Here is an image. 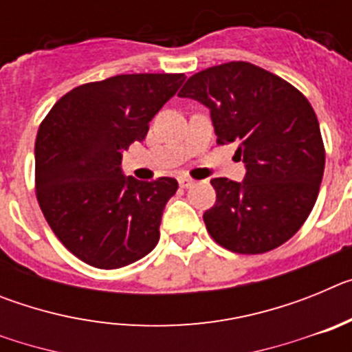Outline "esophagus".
<instances>
[{
    "mask_svg": "<svg viewBox=\"0 0 352 352\" xmlns=\"http://www.w3.org/2000/svg\"><path fill=\"white\" fill-rule=\"evenodd\" d=\"M178 182H179V186H182V188H190V186H194L195 179L188 178V176H179Z\"/></svg>",
    "mask_w": 352,
    "mask_h": 352,
    "instance_id": "34e87169",
    "label": "esophagus"
}]
</instances>
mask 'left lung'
I'll return each instance as SVG.
<instances>
[{
	"instance_id": "1",
	"label": "left lung",
	"mask_w": 352,
	"mask_h": 352,
	"mask_svg": "<svg viewBox=\"0 0 352 352\" xmlns=\"http://www.w3.org/2000/svg\"><path fill=\"white\" fill-rule=\"evenodd\" d=\"M178 96L210 109L217 142H236L247 167L241 183L211 179L217 201L203 214L211 238L245 256L280 247L309 219L324 173L310 102L287 80L247 61L197 72Z\"/></svg>"
}]
</instances>
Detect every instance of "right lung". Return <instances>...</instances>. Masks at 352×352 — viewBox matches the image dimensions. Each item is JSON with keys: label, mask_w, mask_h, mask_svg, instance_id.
Wrapping results in <instances>:
<instances>
[{"label": "right lung", "mask_w": 352, "mask_h": 352, "mask_svg": "<svg viewBox=\"0 0 352 352\" xmlns=\"http://www.w3.org/2000/svg\"><path fill=\"white\" fill-rule=\"evenodd\" d=\"M185 74H125L77 86L52 105L35 142L40 210L82 263L123 268L153 250L174 178L138 182L121 174V151L142 141L149 121Z\"/></svg>", "instance_id": "obj_1"}]
</instances>
